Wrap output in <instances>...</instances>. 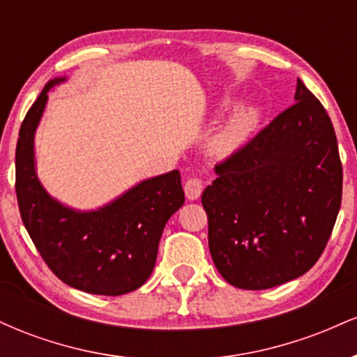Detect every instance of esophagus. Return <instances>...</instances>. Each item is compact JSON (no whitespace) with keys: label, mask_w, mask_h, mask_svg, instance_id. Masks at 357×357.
Returning a JSON list of instances; mask_svg holds the SVG:
<instances>
[{"label":"esophagus","mask_w":357,"mask_h":357,"mask_svg":"<svg viewBox=\"0 0 357 357\" xmlns=\"http://www.w3.org/2000/svg\"><path fill=\"white\" fill-rule=\"evenodd\" d=\"M203 192V181L199 178H190L186 183H184V195L190 202H195L202 196Z\"/></svg>","instance_id":"34e87169"}]
</instances>
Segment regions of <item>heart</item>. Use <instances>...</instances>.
I'll return each instance as SVG.
<instances>
[{
  "mask_svg": "<svg viewBox=\"0 0 357 357\" xmlns=\"http://www.w3.org/2000/svg\"><path fill=\"white\" fill-rule=\"evenodd\" d=\"M258 122V112L253 107L236 110L221 129L213 137V151L220 155L231 154L245 144V141L253 132Z\"/></svg>",
  "mask_w": 357,
  "mask_h": 357,
  "instance_id": "heart-1",
  "label": "heart"
}]
</instances>
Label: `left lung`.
<instances>
[{
	"label": "left lung",
	"mask_w": 357,
	"mask_h": 357,
	"mask_svg": "<svg viewBox=\"0 0 357 357\" xmlns=\"http://www.w3.org/2000/svg\"><path fill=\"white\" fill-rule=\"evenodd\" d=\"M215 173L202 203L221 277L264 290L309 272L341 208L342 165L331 117L301 79L296 104Z\"/></svg>",
	"instance_id": "1"
}]
</instances>
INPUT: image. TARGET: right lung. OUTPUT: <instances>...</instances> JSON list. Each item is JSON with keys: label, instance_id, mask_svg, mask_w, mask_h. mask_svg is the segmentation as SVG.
<instances>
[{"label": "right lung", "instance_id": "1", "mask_svg": "<svg viewBox=\"0 0 357 357\" xmlns=\"http://www.w3.org/2000/svg\"><path fill=\"white\" fill-rule=\"evenodd\" d=\"M45 85L20 127L16 198L28 235L48 268L67 285L96 296H124L153 273L167 220L184 203L181 176L146 179L96 211H75L43 190L35 171V130L48 100Z\"/></svg>", "mask_w": 357, "mask_h": 357}]
</instances>
